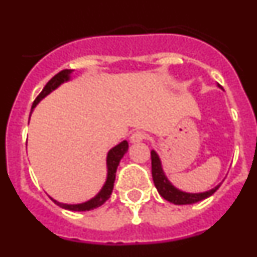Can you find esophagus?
<instances>
[{
  "instance_id": "esophagus-1",
  "label": "esophagus",
  "mask_w": 257,
  "mask_h": 257,
  "mask_svg": "<svg viewBox=\"0 0 257 257\" xmlns=\"http://www.w3.org/2000/svg\"><path fill=\"white\" fill-rule=\"evenodd\" d=\"M145 139H147V134L143 133V131H135V133L131 134L130 136L131 143H140Z\"/></svg>"
}]
</instances>
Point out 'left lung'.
Wrapping results in <instances>:
<instances>
[{"label": "left lung", "instance_id": "obj_1", "mask_svg": "<svg viewBox=\"0 0 257 257\" xmlns=\"http://www.w3.org/2000/svg\"><path fill=\"white\" fill-rule=\"evenodd\" d=\"M152 157V176H153L154 185H156L157 190L161 196L166 199V201L175 203V205H192L196 202L202 201V199L208 198L212 196L213 193L219 189L220 184L213 189L208 190V192L203 193H185L181 190L176 189V188L167 180L165 176V172L162 170V165H161L160 157L154 151L151 152Z\"/></svg>", "mask_w": 257, "mask_h": 257}]
</instances>
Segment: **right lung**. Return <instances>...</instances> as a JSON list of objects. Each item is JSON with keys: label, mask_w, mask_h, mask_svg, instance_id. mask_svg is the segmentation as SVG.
Masks as SVG:
<instances>
[{"label": "right lung", "mask_w": 257, "mask_h": 257, "mask_svg": "<svg viewBox=\"0 0 257 257\" xmlns=\"http://www.w3.org/2000/svg\"><path fill=\"white\" fill-rule=\"evenodd\" d=\"M70 73H72V70L64 69L52 77L49 82L46 83L44 90L40 92V95L36 97V100L33 101V104H32V110H33L35 106L40 103L41 99H44V97L46 96V95H49L52 90H55L59 85H61L63 82L68 81V79H69ZM127 149H128V143H127L126 140H123V142L119 143L118 145H115L114 148H112L108 152V156H106V167H108V176H106V181L105 184H104V187L101 188L100 192L97 193L94 198L85 202V203H79V205H65V203H60V202L51 198L52 201L55 202L58 206H60L61 208H65V210H70V211H90L99 207V206H101L103 203H105L106 199H109V197H110V194H112L113 187H114L115 172H117V167L118 165H119V161L122 160V157L124 156Z\"/></svg>", "instance_id": "right-lung-1"}]
</instances>
